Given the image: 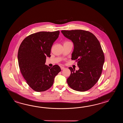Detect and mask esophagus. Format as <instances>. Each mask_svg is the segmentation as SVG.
I'll return each mask as SVG.
<instances>
[{
  "instance_id": "34e87169",
  "label": "esophagus",
  "mask_w": 123,
  "mask_h": 123,
  "mask_svg": "<svg viewBox=\"0 0 123 123\" xmlns=\"http://www.w3.org/2000/svg\"><path fill=\"white\" fill-rule=\"evenodd\" d=\"M61 69H62V70H63V69H65V67H62V66H61Z\"/></svg>"
}]
</instances>
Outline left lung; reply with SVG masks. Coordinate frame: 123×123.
Returning a JSON list of instances; mask_svg holds the SVG:
<instances>
[{
  "label": "left lung",
  "instance_id": "1",
  "mask_svg": "<svg viewBox=\"0 0 123 123\" xmlns=\"http://www.w3.org/2000/svg\"><path fill=\"white\" fill-rule=\"evenodd\" d=\"M63 35L74 44L72 59L77 62L79 69L69 67L67 81L71 88L85 92L96 84L102 74L105 56L99 41L91 32L83 30H62Z\"/></svg>",
  "mask_w": 123,
  "mask_h": 123
}]
</instances>
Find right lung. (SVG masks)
Masks as SVG:
<instances>
[{"mask_svg":"<svg viewBox=\"0 0 123 123\" xmlns=\"http://www.w3.org/2000/svg\"><path fill=\"white\" fill-rule=\"evenodd\" d=\"M59 31H39L26 37L19 48L18 58L21 73L27 84L37 92H44L52 86L55 76L61 71L57 65L50 67L45 64L50 57L54 42Z\"/></svg>","mask_w":123,"mask_h":123,"instance_id":"right-lung-1","label":"right lung"}]
</instances>
